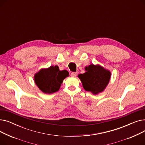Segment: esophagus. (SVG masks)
Returning a JSON list of instances; mask_svg holds the SVG:
<instances>
[{
    "label": "esophagus",
    "mask_w": 145,
    "mask_h": 145,
    "mask_svg": "<svg viewBox=\"0 0 145 145\" xmlns=\"http://www.w3.org/2000/svg\"><path fill=\"white\" fill-rule=\"evenodd\" d=\"M77 74H78L77 72H72L71 73V76L75 77V76H76Z\"/></svg>",
    "instance_id": "34e87169"
}]
</instances>
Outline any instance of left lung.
<instances>
[{
    "instance_id": "1",
    "label": "left lung",
    "mask_w": 145,
    "mask_h": 145,
    "mask_svg": "<svg viewBox=\"0 0 145 145\" xmlns=\"http://www.w3.org/2000/svg\"><path fill=\"white\" fill-rule=\"evenodd\" d=\"M85 73L79 74L84 89L94 95L102 92L109 82L111 73L99 65L91 64L85 67Z\"/></svg>"
}]
</instances>
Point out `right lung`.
Listing matches in <instances>:
<instances>
[{
	"label": "right lung",
	"mask_w": 145,
	"mask_h": 145,
	"mask_svg": "<svg viewBox=\"0 0 145 145\" xmlns=\"http://www.w3.org/2000/svg\"><path fill=\"white\" fill-rule=\"evenodd\" d=\"M69 76L66 71H60L57 66L42 69L34 76L36 85L44 93L51 94L59 90L64 79Z\"/></svg>",
	"instance_id": "add662e5"
}]
</instances>
